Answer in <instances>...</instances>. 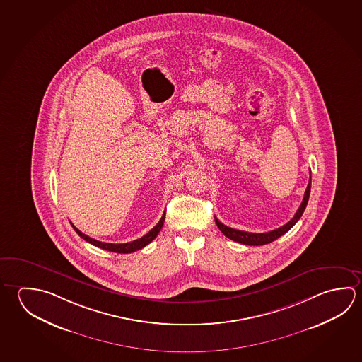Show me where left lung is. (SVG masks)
Instances as JSON below:
<instances>
[{
  "label": "left lung",
  "mask_w": 362,
  "mask_h": 362,
  "mask_svg": "<svg viewBox=\"0 0 362 362\" xmlns=\"http://www.w3.org/2000/svg\"><path fill=\"white\" fill-rule=\"evenodd\" d=\"M310 187L311 177L310 179H309V184H308V187H306V190H305L304 199H303V202H301L300 207H298V211H296V214H295V216L292 217L290 221L285 223L284 226L276 228V230L268 231V233H260V234H257V233H247V231H240V230H236V228H228L226 225H223L222 222L218 221L215 217L216 225H217V228H220V231H221L222 234L225 235L226 238L231 239V240L238 241V243H240V244H245V245H264V244H269V243H272V241L276 240V239H279V236L286 234V233L300 220V217L303 216L305 209H306L308 201H309Z\"/></svg>",
  "instance_id": "obj_1"
}]
</instances>
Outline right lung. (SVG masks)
<instances>
[{
    "instance_id": "add662e5",
    "label": "right lung",
    "mask_w": 362,
    "mask_h": 362,
    "mask_svg": "<svg viewBox=\"0 0 362 362\" xmlns=\"http://www.w3.org/2000/svg\"><path fill=\"white\" fill-rule=\"evenodd\" d=\"M164 221H165V214L160 218L158 225L153 226L146 235H144L142 238L137 239V240L129 241V243H124V244H112V243H103V241L95 240V239H93V238H90L88 235L81 233V231H80L78 228H75L72 223H71V225H72V228L76 231L77 234L80 235L83 240L88 241L90 244H93V245H95V247H102L104 250H109V252L127 254L134 253L136 250L142 249V247H146L147 244H150V243L158 236V234H159L160 230H161L163 225H164Z\"/></svg>"
}]
</instances>
